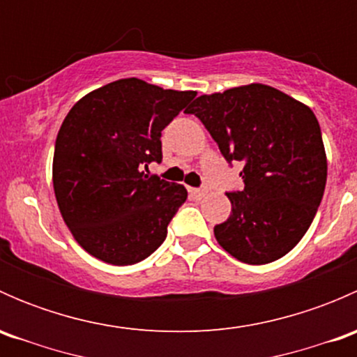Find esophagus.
<instances>
[{"label": "esophagus", "mask_w": 357, "mask_h": 357, "mask_svg": "<svg viewBox=\"0 0 357 357\" xmlns=\"http://www.w3.org/2000/svg\"><path fill=\"white\" fill-rule=\"evenodd\" d=\"M190 193H192L193 199L200 200V199H204L205 195H207V190H205V188H202V190H195V188H192V190H190Z\"/></svg>", "instance_id": "1"}]
</instances>
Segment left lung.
Here are the masks:
<instances>
[{
    "label": "left lung",
    "instance_id": "8db88e82",
    "mask_svg": "<svg viewBox=\"0 0 357 357\" xmlns=\"http://www.w3.org/2000/svg\"><path fill=\"white\" fill-rule=\"evenodd\" d=\"M204 122L228 162L243 164L245 188L228 193L231 214L218 243L245 264H268L301 242L321 204L326 153L307 105L268 84L202 95L186 109Z\"/></svg>",
    "mask_w": 357,
    "mask_h": 357
}]
</instances>
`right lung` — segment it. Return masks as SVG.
<instances>
[{"label": "right lung", "instance_id": "right-lung-1", "mask_svg": "<svg viewBox=\"0 0 357 357\" xmlns=\"http://www.w3.org/2000/svg\"><path fill=\"white\" fill-rule=\"evenodd\" d=\"M195 96L119 79L82 96L63 119L53 190L63 222L93 257L129 266L162 245L188 192L143 169L162 160V129Z\"/></svg>", "mask_w": 357, "mask_h": 357}]
</instances>
